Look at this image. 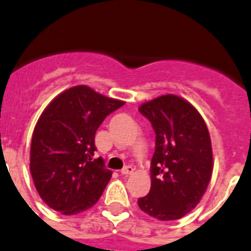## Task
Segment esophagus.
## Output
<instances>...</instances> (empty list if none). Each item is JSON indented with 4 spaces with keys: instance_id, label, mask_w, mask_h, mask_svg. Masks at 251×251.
Segmentation results:
<instances>
[{
    "instance_id": "obj_1",
    "label": "esophagus",
    "mask_w": 251,
    "mask_h": 251,
    "mask_svg": "<svg viewBox=\"0 0 251 251\" xmlns=\"http://www.w3.org/2000/svg\"><path fill=\"white\" fill-rule=\"evenodd\" d=\"M132 172H133L132 166H126V167H124L123 170H121V175H124V176H128V175H131Z\"/></svg>"
}]
</instances>
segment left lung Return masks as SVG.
Returning <instances> with one entry per match:
<instances>
[{
    "instance_id": "1",
    "label": "left lung",
    "mask_w": 251,
    "mask_h": 251,
    "mask_svg": "<svg viewBox=\"0 0 251 251\" xmlns=\"http://www.w3.org/2000/svg\"><path fill=\"white\" fill-rule=\"evenodd\" d=\"M156 133L151 189L137 204L158 221H176L200 203L213 171L212 144L201 114L182 98L163 95L140 106Z\"/></svg>"
}]
</instances>
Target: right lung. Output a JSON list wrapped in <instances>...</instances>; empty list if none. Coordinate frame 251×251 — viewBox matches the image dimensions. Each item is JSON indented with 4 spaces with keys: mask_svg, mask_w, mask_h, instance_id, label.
I'll use <instances>...</instances> for the list:
<instances>
[{
    "mask_svg": "<svg viewBox=\"0 0 251 251\" xmlns=\"http://www.w3.org/2000/svg\"><path fill=\"white\" fill-rule=\"evenodd\" d=\"M125 104L78 85L59 94L41 115L30 145V173L42 200L65 215L99 201L111 178L94 158L95 133L107 115Z\"/></svg>",
    "mask_w": 251,
    "mask_h": 251,
    "instance_id": "obj_1",
    "label": "right lung"
}]
</instances>
